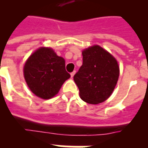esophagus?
<instances>
[{"mask_svg": "<svg viewBox=\"0 0 148 148\" xmlns=\"http://www.w3.org/2000/svg\"><path fill=\"white\" fill-rule=\"evenodd\" d=\"M75 74V71H74V72H73V73H71V78H73V76H74V75Z\"/></svg>", "mask_w": 148, "mask_h": 148, "instance_id": "esophagus-1", "label": "esophagus"}]
</instances>
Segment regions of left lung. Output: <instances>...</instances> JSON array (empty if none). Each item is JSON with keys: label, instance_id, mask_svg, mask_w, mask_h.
<instances>
[{"label": "left lung", "instance_id": "1", "mask_svg": "<svg viewBox=\"0 0 148 148\" xmlns=\"http://www.w3.org/2000/svg\"><path fill=\"white\" fill-rule=\"evenodd\" d=\"M82 65L74 75L80 98L86 103L98 104L110 97L118 81L117 61L99 45L84 49Z\"/></svg>", "mask_w": 148, "mask_h": 148}]
</instances>
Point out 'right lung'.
<instances>
[{
    "label": "right lung",
    "mask_w": 148,
    "mask_h": 148,
    "mask_svg": "<svg viewBox=\"0 0 148 148\" xmlns=\"http://www.w3.org/2000/svg\"><path fill=\"white\" fill-rule=\"evenodd\" d=\"M27 86L37 97L48 99L58 92L64 82L70 78L65 59L51 48L42 47L27 58L24 66Z\"/></svg>",
    "instance_id": "right-lung-1"
}]
</instances>
